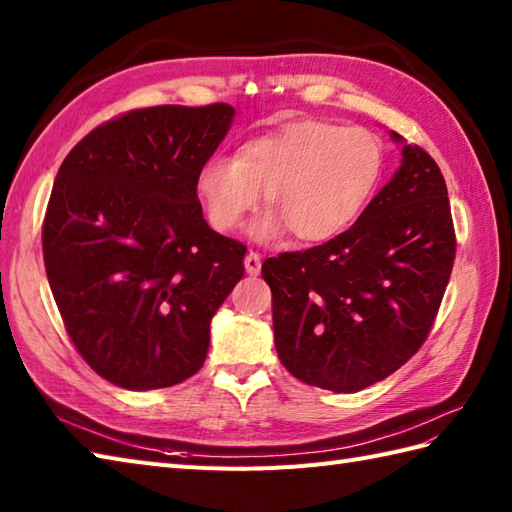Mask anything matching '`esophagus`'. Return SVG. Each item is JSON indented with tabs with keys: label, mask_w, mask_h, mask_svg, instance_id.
Here are the masks:
<instances>
[{
	"label": "esophagus",
	"mask_w": 512,
	"mask_h": 512,
	"mask_svg": "<svg viewBox=\"0 0 512 512\" xmlns=\"http://www.w3.org/2000/svg\"><path fill=\"white\" fill-rule=\"evenodd\" d=\"M244 268H246V273L253 277L262 273V257H259V253H255V250H248L244 257Z\"/></svg>",
	"instance_id": "obj_1"
}]
</instances>
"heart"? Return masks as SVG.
Listing matches in <instances>:
<instances>
[{
	"label": "heart",
	"mask_w": 512,
	"mask_h": 512,
	"mask_svg": "<svg viewBox=\"0 0 512 512\" xmlns=\"http://www.w3.org/2000/svg\"><path fill=\"white\" fill-rule=\"evenodd\" d=\"M385 169L383 138L365 127L295 121L248 140L235 158L211 156L195 178L204 213L233 231L264 193L273 213L253 228L275 239L290 228L301 242H325L363 213Z\"/></svg>",
	"instance_id": "1"
}]
</instances>
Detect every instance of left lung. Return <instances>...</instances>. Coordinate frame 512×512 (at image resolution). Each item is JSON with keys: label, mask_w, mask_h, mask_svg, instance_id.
Wrapping results in <instances>:
<instances>
[{"label": "left lung", "mask_w": 512, "mask_h": 512, "mask_svg": "<svg viewBox=\"0 0 512 512\" xmlns=\"http://www.w3.org/2000/svg\"><path fill=\"white\" fill-rule=\"evenodd\" d=\"M455 246L442 171L422 147L405 145L396 176L345 233L262 264L279 361L336 394L394 374L427 341Z\"/></svg>", "instance_id": "obj_1"}]
</instances>
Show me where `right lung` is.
<instances>
[{"label":"right lung","mask_w":512,"mask_h":512,"mask_svg":"<svg viewBox=\"0 0 512 512\" xmlns=\"http://www.w3.org/2000/svg\"><path fill=\"white\" fill-rule=\"evenodd\" d=\"M233 114L140 107L92 129L59 167L43 264L76 352L118 387L198 372L213 314L244 277L246 246L206 224L195 189Z\"/></svg>","instance_id":"add662e5"}]
</instances>
